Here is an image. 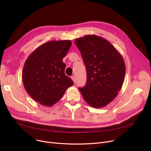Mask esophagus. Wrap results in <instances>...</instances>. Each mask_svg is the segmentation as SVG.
Segmentation results:
<instances>
[{
	"label": "esophagus",
	"mask_w": 151,
	"mask_h": 151,
	"mask_svg": "<svg viewBox=\"0 0 151 151\" xmlns=\"http://www.w3.org/2000/svg\"><path fill=\"white\" fill-rule=\"evenodd\" d=\"M71 80H72L73 81L74 83H75V77L74 76H72L71 77Z\"/></svg>",
	"instance_id": "esophagus-1"
}]
</instances>
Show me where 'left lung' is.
<instances>
[{
    "mask_svg": "<svg viewBox=\"0 0 151 151\" xmlns=\"http://www.w3.org/2000/svg\"><path fill=\"white\" fill-rule=\"evenodd\" d=\"M86 68L87 83L79 88L84 100L103 108L118 95L124 81L125 65L122 55L107 40L96 35L75 39Z\"/></svg>",
    "mask_w": 151,
    "mask_h": 151,
    "instance_id": "obj_1",
    "label": "left lung"
}]
</instances>
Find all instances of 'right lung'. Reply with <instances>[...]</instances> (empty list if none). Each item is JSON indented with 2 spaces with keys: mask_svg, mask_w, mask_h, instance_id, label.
I'll use <instances>...</instances> for the list:
<instances>
[{
  "mask_svg": "<svg viewBox=\"0 0 151 151\" xmlns=\"http://www.w3.org/2000/svg\"><path fill=\"white\" fill-rule=\"evenodd\" d=\"M70 40L51 41L38 46L24 65L22 78L29 96L40 104L51 106L63 96L73 81L65 74L63 62Z\"/></svg>",
  "mask_w": 151,
  "mask_h": 151,
  "instance_id": "obj_1",
  "label": "right lung"
}]
</instances>
